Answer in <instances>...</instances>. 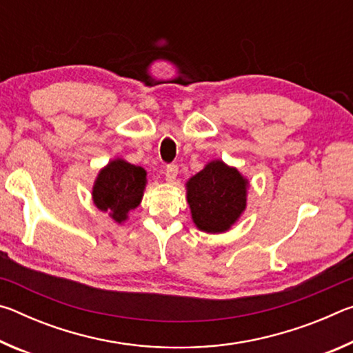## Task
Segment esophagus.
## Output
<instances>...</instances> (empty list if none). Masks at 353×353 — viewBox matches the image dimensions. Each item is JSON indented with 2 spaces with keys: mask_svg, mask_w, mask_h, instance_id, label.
Listing matches in <instances>:
<instances>
[{
  "mask_svg": "<svg viewBox=\"0 0 353 353\" xmlns=\"http://www.w3.org/2000/svg\"><path fill=\"white\" fill-rule=\"evenodd\" d=\"M177 172H179L177 165H168V166H166V170H165L166 182H168V183H174L176 179H177Z\"/></svg>",
  "mask_w": 353,
  "mask_h": 353,
  "instance_id": "34e87169",
  "label": "esophagus"
}]
</instances>
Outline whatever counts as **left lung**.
I'll return each instance as SVG.
<instances>
[{
  "mask_svg": "<svg viewBox=\"0 0 353 353\" xmlns=\"http://www.w3.org/2000/svg\"><path fill=\"white\" fill-rule=\"evenodd\" d=\"M191 219L205 234H224L248 207L249 179L235 166L210 160L185 183Z\"/></svg>",
  "mask_w": 353,
  "mask_h": 353,
  "instance_id": "obj_1",
  "label": "left lung"
}]
</instances>
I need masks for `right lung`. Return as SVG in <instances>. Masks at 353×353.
<instances>
[{"instance_id":"obj_1","label":"right lung","mask_w":353,"mask_h":353,"mask_svg":"<svg viewBox=\"0 0 353 353\" xmlns=\"http://www.w3.org/2000/svg\"><path fill=\"white\" fill-rule=\"evenodd\" d=\"M146 176L148 172L141 166L129 163L121 157L112 159L94 179L93 204L117 224L126 223L129 213L140 205L145 194Z\"/></svg>"}]
</instances>
